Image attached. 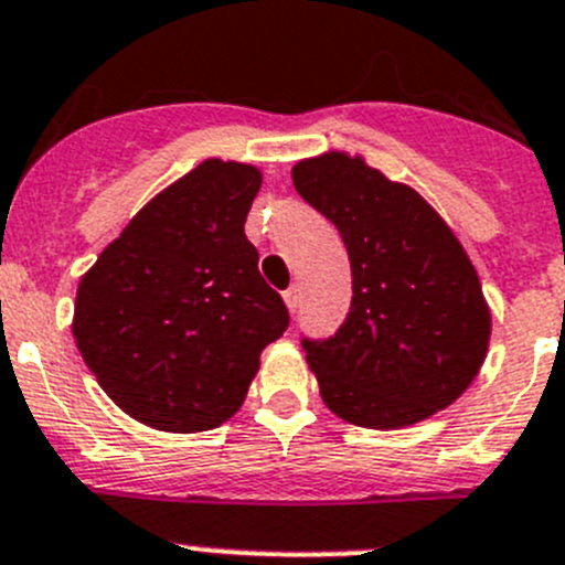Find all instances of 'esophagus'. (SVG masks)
Returning <instances> with one entry per match:
<instances>
[{
  "label": "esophagus",
  "instance_id": "1",
  "mask_svg": "<svg viewBox=\"0 0 565 565\" xmlns=\"http://www.w3.org/2000/svg\"><path fill=\"white\" fill-rule=\"evenodd\" d=\"M282 299H286V308L291 310V313H297V308H299V288L291 286L286 294H282Z\"/></svg>",
  "mask_w": 565,
  "mask_h": 565
}]
</instances>
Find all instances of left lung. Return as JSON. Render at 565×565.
<instances>
[{
	"label": "left lung",
	"mask_w": 565,
	"mask_h": 565,
	"mask_svg": "<svg viewBox=\"0 0 565 565\" xmlns=\"http://www.w3.org/2000/svg\"><path fill=\"white\" fill-rule=\"evenodd\" d=\"M291 177L352 263L341 330L302 341L324 405L369 429L411 427L452 405L491 341V308L458 235L416 188L363 154L332 149L299 160Z\"/></svg>",
	"instance_id": "8db88e82"
}]
</instances>
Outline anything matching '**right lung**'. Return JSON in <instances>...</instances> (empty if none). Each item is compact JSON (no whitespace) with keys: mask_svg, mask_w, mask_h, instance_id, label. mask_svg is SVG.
<instances>
[{"mask_svg":"<svg viewBox=\"0 0 565 565\" xmlns=\"http://www.w3.org/2000/svg\"><path fill=\"white\" fill-rule=\"evenodd\" d=\"M257 166L207 158L149 199L83 274L72 332L127 416L205 433L241 411L260 352L288 327L244 233Z\"/></svg>","mask_w":565,"mask_h":565,"instance_id":"1","label":"right lung"}]
</instances>
